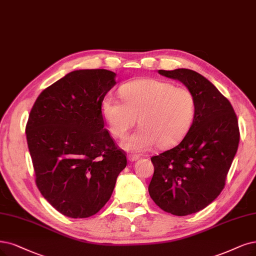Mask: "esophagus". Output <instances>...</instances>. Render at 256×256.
<instances>
[{
    "instance_id": "34e87169",
    "label": "esophagus",
    "mask_w": 256,
    "mask_h": 256,
    "mask_svg": "<svg viewBox=\"0 0 256 256\" xmlns=\"http://www.w3.org/2000/svg\"><path fill=\"white\" fill-rule=\"evenodd\" d=\"M128 160L130 162H136V160H138L139 159V156L138 155H135V154H130V155H128Z\"/></svg>"
}]
</instances>
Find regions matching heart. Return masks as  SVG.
I'll return each mask as SVG.
<instances>
[{
  "label": "heart",
  "mask_w": 256,
  "mask_h": 256,
  "mask_svg": "<svg viewBox=\"0 0 256 256\" xmlns=\"http://www.w3.org/2000/svg\"><path fill=\"white\" fill-rule=\"evenodd\" d=\"M122 100L106 94L101 101V114L110 134L126 136L138 118L140 128L123 141L130 152H146L157 144L164 148L180 140L190 128L196 110L194 94L157 79H139L120 88Z\"/></svg>",
  "instance_id": "1"
}]
</instances>
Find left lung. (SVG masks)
Masks as SVG:
<instances>
[{
	"label": "left lung",
	"mask_w": 256,
	"mask_h": 256,
	"mask_svg": "<svg viewBox=\"0 0 256 256\" xmlns=\"http://www.w3.org/2000/svg\"><path fill=\"white\" fill-rule=\"evenodd\" d=\"M158 72L182 82L196 99L193 123L182 142L150 158V198L164 211L186 216L204 209L224 188L240 144L238 121L230 101L200 74Z\"/></svg>",
	"instance_id": "8db88e82"
}]
</instances>
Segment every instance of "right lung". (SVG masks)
Masks as SVG:
<instances>
[{"instance_id": "right-lung-1", "label": "right lung", "mask_w": 256, "mask_h": 256, "mask_svg": "<svg viewBox=\"0 0 256 256\" xmlns=\"http://www.w3.org/2000/svg\"><path fill=\"white\" fill-rule=\"evenodd\" d=\"M108 70L68 74L36 98L26 124L36 184L72 218L99 212L112 196L126 154L104 128L101 101L116 84Z\"/></svg>"}]
</instances>
